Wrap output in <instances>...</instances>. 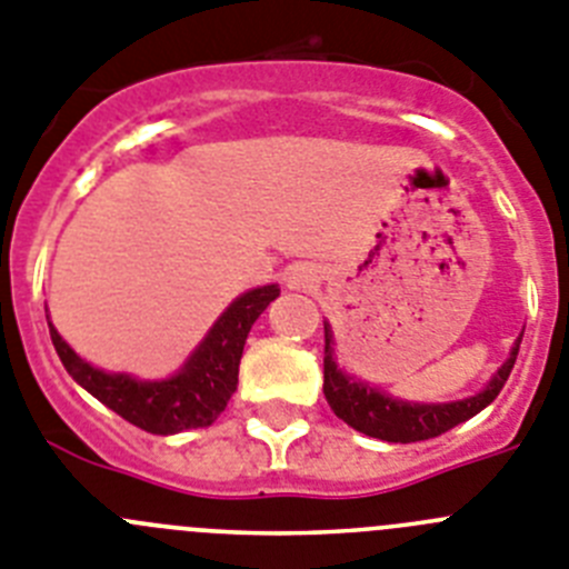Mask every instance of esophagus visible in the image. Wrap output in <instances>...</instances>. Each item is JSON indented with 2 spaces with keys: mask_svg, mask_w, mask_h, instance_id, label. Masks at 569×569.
<instances>
[{
  "mask_svg": "<svg viewBox=\"0 0 569 569\" xmlns=\"http://www.w3.org/2000/svg\"><path fill=\"white\" fill-rule=\"evenodd\" d=\"M315 280H317V272H315V266L309 263H295L289 272H286V286H289V289H309Z\"/></svg>",
  "mask_w": 569,
  "mask_h": 569,
  "instance_id": "obj_1",
  "label": "esophagus"
}]
</instances>
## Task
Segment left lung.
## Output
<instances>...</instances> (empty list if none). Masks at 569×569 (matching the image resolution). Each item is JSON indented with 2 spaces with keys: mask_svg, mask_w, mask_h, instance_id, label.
Segmentation results:
<instances>
[{
  "mask_svg": "<svg viewBox=\"0 0 569 569\" xmlns=\"http://www.w3.org/2000/svg\"><path fill=\"white\" fill-rule=\"evenodd\" d=\"M326 326V357H322V393L329 399L331 411L348 422L355 431L366 433V437L382 439V442H422V439H433L439 433L457 428L465 419L476 417L479 411L499 397L501 386L508 382L510 371H513L516 355H519L521 335L516 337L510 357L499 366V371L490 377L488 386L473 397L453 399V402H408V399H397L391 393L380 391V388L368 386V382L357 380L337 362L335 355V335H331L329 322Z\"/></svg>",
  "mask_w": 569,
  "mask_h": 569,
  "instance_id": "left-lung-1",
  "label": "left lung"
}]
</instances>
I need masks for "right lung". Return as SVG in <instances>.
Returning <instances> with one entry per match:
<instances>
[{"mask_svg":"<svg viewBox=\"0 0 569 569\" xmlns=\"http://www.w3.org/2000/svg\"><path fill=\"white\" fill-rule=\"evenodd\" d=\"M278 295V283H269L234 297L207 331V337L198 342L196 351L187 357V362L167 380H138L132 373L90 366L61 340L48 317L50 340H53L61 366L68 368L70 377L84 391L93 393L110 411L124 417L141 431L170 437L189 428H209L221 417L238 388V366L249 331Z\"/></svg>","mask_w":569,"mask_h":569,"instance_id":"add662e5","label":"right lung"}]
</instances>
